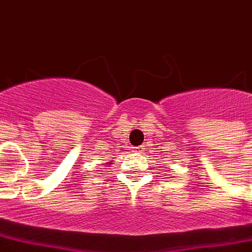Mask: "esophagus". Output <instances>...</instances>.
<instances>
[{
    "label": "esophagus",
    "instance_id": "1",
    "mask_svg": "<svg viewBox=\"0 0 252 252\" xmlns=\"http://www.w3.org/2000/svg\"><path fill=\"white\" fill-rule=\"evenodd\" d=\"M142 149H144V148H136V152H138V153H141Z\"/></svg>",
    "mask_w": 252,
    "mask_h": 252
}]
</instances>
